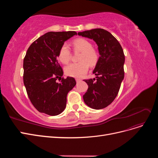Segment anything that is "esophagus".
Masks as SVG:
<instances>
[{
    "label": "esophagus",
    "mask_w": 158,
    "mask_h": 158,
    "mask_svg": "<svg viewBox=\"0 0 158 158\" xmlns=\"http://www.w3.org/2000/svg\"><path fill=\"white\" fill-rule=\"evenodd\" d=\"M76 82H80V81H81V79H79V78H76Z\"/></svg>",
    "instance_id": "34e87169"
}]
</instances>
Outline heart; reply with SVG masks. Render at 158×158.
<instances>
[{"instance_id":"b5f03b06","label":"heart","mask_w":158,"mask_h":158,"mask_svg":"<svg viewBox=\"0 0 158 158\" xmlns=\"http://www.w3.org/2000/svg\"><path fill=\"white\" fill-rule=\"evenodd\" d=\"M73 48L75 51H80L79 63H71L66 66L64 72L66 75L74 78L84 76L90 66H95L99 60V52L94 48L92 43L84 38H78L73 41ZM58 59L63 64L69 63L71 59V51L67 44H64L60 47Z\"/></svg>"}]
</instances>
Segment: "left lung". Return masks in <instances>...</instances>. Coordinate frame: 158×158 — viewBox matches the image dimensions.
Returning <instances> with one entry per match:
<instances>
[{
    "mask_svg": "<svg viewBox=\"0 0 158 158\" xmlns=\"http://www.w3.org/2000/svg\"><path fill=\"white\" fill-rule=\"evenodd\" d=\"M98 46L99 60L93 73L96 78L84 80L88 85L83 95L85 103L94 109L107 107L115 99L125 76V55L121 44L111 33L101 28L78 32Z\"/></svg>",
    "mask_w": 158,
    "mask_h": 158,
    "instance_id": "8db88e82",
    "label": "left lung"
}]
</instances>
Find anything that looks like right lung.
<instances>
[{"mask_svg":"<svg viewBox=\"0 0 158 158\" xmlns=\"http://www.w3.org/2000/svg\"><path fill=\"white\" fill-rule=\"evenodd\" d=\"M77 35L74 31H50L33 41L23 59V84L30 102L40 113L58 115L66 105L68 93L76 84L73 77L57 79L63 71L57 60L60 47Z\"/></svg>","mask_w":158,"mask_h":158,"instance_id":"add662e5","label":"right lung"}]
</instances>
